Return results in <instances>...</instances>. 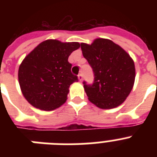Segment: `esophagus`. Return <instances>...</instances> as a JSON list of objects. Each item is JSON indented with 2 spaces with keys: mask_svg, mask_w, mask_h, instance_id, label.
<instances>
[{
  "mask_svg": "<svg viewBox=\"0 0 157 157\" xmlns=\"http://www.w3.org/2000/svg\"><path fill=\"white\" fill-rule=\"evenodd\" d=\"M78 80H79V82L82 81V75L79 74L78 75Z\"/></svg>",
  "mask_w": 157,
  "mask_h": 157,
  "instance_id": "esophagus-1",
  "label": "esophagus"
}]
</instances>
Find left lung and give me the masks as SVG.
Returning a JSON list of instances; mask_svg holds the SVG:
<instances>
[{
    "mask_svg": "<svg viewBox=\"0 0 157 157\" xmlns=\"http://www.w3.org/2000/svg\"><path fill=\"white\" fill-rule=\"evenodd\" d=\"M81 48L94 75L93 84L83 82L89 100L102 109L123 103L135 79L132 58L120 45L105 38L95 39L91 45L81 43Z\"/></svg>",
    "mask_w": 157,
    "mask_h": 157,
    "instance_id": "left-lung-1",
    "label": "left lung"
}]
</instances>
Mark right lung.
Listing matches in <instances>:
<instances>
[{"mask_svg":"<svg viewBox=\"0 0 157 157\" xmlns=\"http://www.w3.org/2000/svg\"><path fill=\"white\" fill-rule=\"evenodd\" d=\"M79 47L78 42L46 40L24 58L18 78L22 93L30 105L52 111L64 103L70 86L78 82L71 71L68 57Z\"/></svg>","mask_w":157,"mask_h":157,"instance_id":"add662e5","label":"right lung"}]
</instances>
